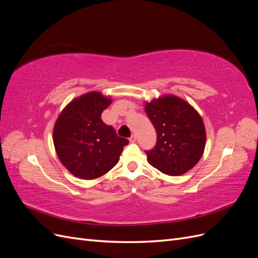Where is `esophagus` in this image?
Here are the masks:
<instances>
[{"mask_svg": "<svg viewBox=\"0 0 258 258\" xmlns=\"http://www.w3.org/2000/svg\"><path fill=\"white\" fill-rule=\"evenodd\" d=\"M129 141H130L131 143H135V142L137 141V137H136L135 135H132V136L130 137V139H129Z\"/></svg>", "mask_w": 258, "mask_h": 258, "instance_id": "1", "label": "esophagus"}]
</instances>
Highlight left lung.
Returning <instances> with one entry per match:
<instances>
[{
    "mask_svg": "<svg viewBox=\"0 0 258 258\" xmlns=\"http://www.w3.org/2000/svg\"><path fill=\"white\" fill-rule=\"evenodd\" d=\"M145 112L157 132L156 145L145 151L148 162L168 175H181L194 168L206 145L205 124L195 108L168 95L146 103Z\"/></svg>",
    "mask_w": 258,
    "mask_h": 258,
    "instance_id": "obj_1",
    "label": "left lung"
}]
</instances>
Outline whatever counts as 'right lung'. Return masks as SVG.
I'll return each mask as SVG.
<instances>
[{"label":"right lung","instance_id":"add662e5","mask_svg":"<svg viewBox=\"0 0 258 258\" xmlns=\"http://www.w3.org/2000/svg\"><path fill=\"white\" fill-rule=\"evenodd\" d=\"M111 102L100 92H88L73 100L54 123L53 144L58 157L76 177L92 179L105 174L118 162L129 143L101 119Z\"/></svg>","mask_w":258,"mask_h":258}]
</instances>
